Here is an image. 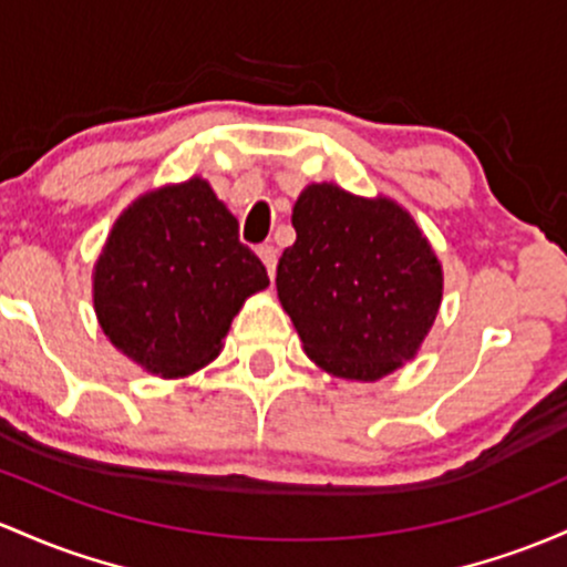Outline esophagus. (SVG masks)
Masks as SVG:
<instances>
[{
	"label": "esophagus",
	"mask_w": 567,
	"mask_h": 567,
	"mask_svg": "<svg viewBox=\"0 0 567 567\" xmlns=\"http://www.w3.org/2000/svg\"><path fill=\"white\" fill-rule=\"evenodd\" d=\"M258 255L260 260H264L266 271H269V277L274 279V271H277V247L274 245H260L258 247Z\"/></svg>",
	"instance_id": "esophagus-1"
}]
</instances>
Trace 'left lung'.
<instances>
[{
  "mask_svg": "<svg viewBox=\"0 0 567 567\" xmlns=\"http://www.w3.org/2000/svg\"><path fill=\"white\" fill-rule=\"evenodd\" d=\"M277 293L303 350L333 377L374 382L414 358L441 303V266L416 223L388 198L309 185Z\"/></svg>",
  "mask_w": 567,
  "mask_h": 567,
  "instance_id": "1",
  "label": "left lung"
}]
</instances>
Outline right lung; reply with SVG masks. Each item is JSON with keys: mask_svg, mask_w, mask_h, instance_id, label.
<instances>
[{"mask_svg": "<svg viewBox=\"0 0 567 567\" xmlns=\"http://www.w3.org/2000/svg\"><path fill=\"white\" fill-rule=\"evenodd\" d=\"M266 285L236 217L193 177L121 215L99 255L93 307L117 350L172 379L215 360L245 298Z\"/></svg>", "mask_w": 567, "mask_h": 567, "instance_id": "add662e5", "label": "right lung"}]
</instances>
